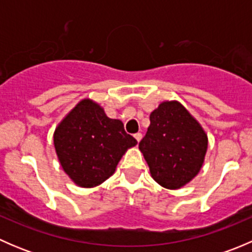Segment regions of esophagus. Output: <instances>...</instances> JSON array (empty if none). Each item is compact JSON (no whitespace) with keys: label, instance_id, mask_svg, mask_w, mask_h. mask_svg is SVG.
Masks as SVG:
<instances>
[{"label":"esophagus","instance_id":"34e87169","mask_svg":"<svg viewBox=\"0 0 252 252\" xmlns=\"http://www.w3.org/2000/svg\"><path fill=\"white\" fill-rule=\"evenodd\" d=\"M134 138L136 139V141H140L141 140V138H142V134L141 133H136V134H134Z\"/></svg>","mask_w":252,"mask_h":252}]
</instances>
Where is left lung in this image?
I'll return each mask as SVG.
<instances>
[{
    "label": "left lung",
    "instance_id": "obj_1",
    "mask_svg": "<svg viewBox=\"0 0 252 252\" xmlns=\"http://www.w3.org/2000/svg\"><path fill=\"white\" fill-rule=\"evenodd\" d=\"M139 149L152 178L161 187L179 189L201 169L207 135L184 106L166 101L150 114V126Z\"/></svg>",
    "mask_w": 252,
    "mask_h": 252
}]
</instances>
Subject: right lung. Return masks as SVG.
<instances>
[{
    "label": "right lung",
    "instance_id": "add662e5",
    "mask_svg": "<svg viewBox=\"0 0 252 252\" xmlns=\"http://www.w3.org/2000/svg\"><path fill=\"white\" fill-rule=\"evenodd\" d=\"M58 159L70 179L83 188L100 185L116 171L124 152L138 144L119 119H111L89 98L80 101L53 134Z\"/></svg>",
    "mask_w": 252,
    "mask_h": 252
}]
</instances>
